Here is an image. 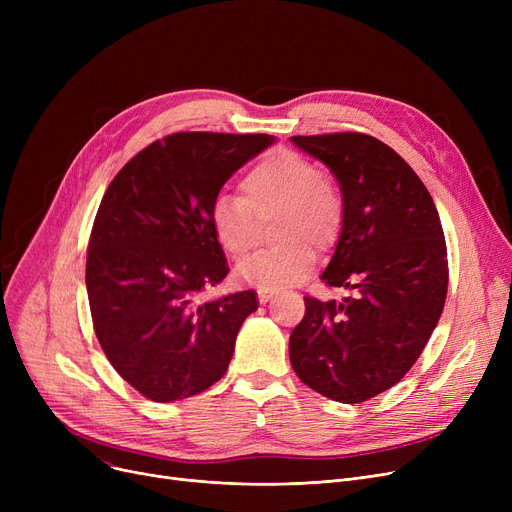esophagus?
Wrapping results in <instances>:
<instances>
[{"label":"esophagus","mask_w":512,"mask_h":512,"mask_svg":"<svg viewBox=\"0 0 512 512\" xmlns=\"http://www.w3.org/2000/svg\"><path fill=\"white\" fill-rule=\"evenodd\" d=\"M257 294H259V301H261V303H267V301L276 297L278 290H274V288H259Z\"/></svg>","instance_id":"obj_1"}]
</instances>
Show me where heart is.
<instances>
[{
	"label": "heart",
	"mask_w": 512,
	"mask_h": 512,
	"mask_svg": "<svg viewBox=\"0 0 512 512\" xmlns=\"http://www.w3.org/2000/svg\"><path fill=\"white\" fill-rule=\"evenodd\" d=\"M242 193L215 197L211 205V228L222 249L234 257L249 253L259 236V218L274 222L278 249L249 255L236 267V276L259 288H288L301 284L315 261L317 251H326L342 222V203L336 188L321 178L315 161L303 153L278 149L267 153L242 178Z\"/></svg>",
	"instance_id": "obj_1"
}]
</instances>
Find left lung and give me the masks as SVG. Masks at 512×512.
<instances>
[{"label":"left lung","instance_id":"8db88e82","mask_svg":"<svg viewBox=\"0 0 512 512\" xmlns=\"http://www.w3.org/2000/svg\"><path fill=\"white\" fill-rule=\"evenodd\" d=\"M290 141L340 184L342 228L321 280L353 292L340 303L305 297L290 365L315 392L355 405L405 378L438 326L448 290L440 215L407 161L369 134Z\"/></svg>","mask_w":512,"mask_h":512}]
</instances>
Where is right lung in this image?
Returning a JSON list of instances; mask_svg holds the SVG:
<instances>
[{"mask_svg": "<svg viewBox=\"0 0 512 512\" xmlns=\"http://www.w3.org/2000/svg\"><path fill=\"white\" fill-rule=\"evenodd\" d=\"M274 141L176 132L134 155L107 186L87 251L91 317L107 361L145 398L195 396L226 373L257 292L199 303L230 272L211 205Z\"/></svg>", "mask_w": 512, "mask_h": 512, "instance_id": "1", "label": "right lung"}]
</instances>
